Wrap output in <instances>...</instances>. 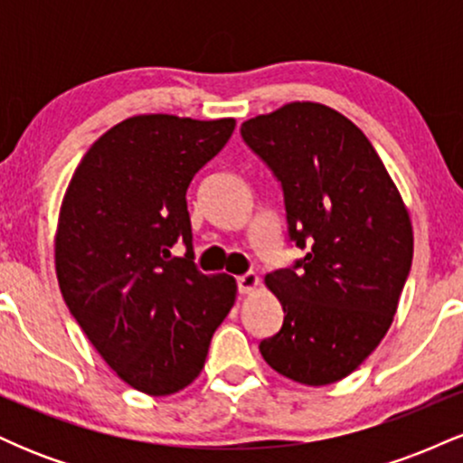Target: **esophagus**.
Returning <instances> with one entry per match:
<instances>
[{
    "label": "esophagus",
    "mask_w": 463,
    "mask_h": 463,
    "mask_svg": "<svg viewBox=\"0 0 463 463\" xmlns=\"http://www.w3.org/2000/svg\"><path fill=\"white\" fill-rule=\"evenodd\" d=\"M257 285H259V276L254 272H246V274L237 276L239 294H250V291L257 289Z\"/></svg>",
    "instance_id": "34e87169"
}]
</instances>
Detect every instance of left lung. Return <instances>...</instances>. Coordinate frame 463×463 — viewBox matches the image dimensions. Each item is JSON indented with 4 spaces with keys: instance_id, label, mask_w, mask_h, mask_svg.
Instances as JSON below:
<instances>
[{
    "instance_id": "left-lung-1",
    "label": "left lung",
    "mask_w": 463,
    "mask_h": 463,
    "mask_svg": "<svg viewBox=\"0 0 463 463\" xmlns=\"http://www.w3.org/2000/svg\"><path fill=\"white\" fill-rule=\"evenodd\" d=\"M241 137L280 183L289 241L307 250L265 276L285 320L259 350L296 383H335L394 320L413 259L405 202L368 137L324 104H285L243 121Z\"/></svg>"
}]
</instances>
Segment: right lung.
<instances>
[{
    "label": "right lung",
    "instance_id": "obj_1",
    "mask_svg": "<svg viewBox=\"0 0 463 463\" xmlns=\"http://www.w3.org/2000/svg\"><path fill=\"white\" fill-rule=\"evenodd\" d=\"M235 119L137 115L104 132L73 172L56 232L62 298L121 381L150 396L194 383L235 305L228 274L194 263L187 189ZM183 241L188 252L172 258Z\"/></svg>",
    "mask_w": 463,
    "mask_h": 463
}]
</instances>
